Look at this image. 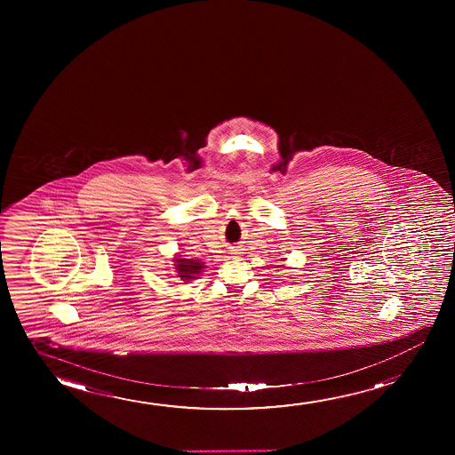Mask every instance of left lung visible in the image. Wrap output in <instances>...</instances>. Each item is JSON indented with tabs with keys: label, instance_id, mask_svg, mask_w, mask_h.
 Returning a JSON list of instances; mask_svg holds the SVG:
<instances>
[{
	"label": "left lung",
	"instance_id": "8db88e82",
	"mask_svg": "<svg viewBox=\"0 0 455 455\" xmlns=\"http://www.w3.org/2000/svg\"><path fill=\"white\" fill-rule=\"evenodd\" d=\"M276 267H278V266H276Z\"/></svg>",
	"mask_w": 455,
	"mask_h": 455
}]
</instances>
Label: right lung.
I'll use <instances>...</instances> for the list:
<instances>
[{
    "mask_svg": "<svg viewBox=\"0 0 455 455\" xmlns=\"http://www.w3.org/2000/svg\"><path fill=\"white\" fill-rule=\"evenodd\" d=\"M172 266H174L175 276L180 278L185 284L191 283L193 280H197L199 275L204 272L205 268V262L200 259H188L183 255H174L172 258Z\"/></svg>",
    "mask_w": 455,
    "mask_h": 455,
    "instance_id": "obj_1",
    "label": "right lung"
}]
</instances>
